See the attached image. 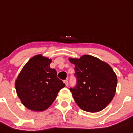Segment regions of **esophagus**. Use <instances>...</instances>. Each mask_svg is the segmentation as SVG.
Listing matches in <instances>:
<instances>
[{
    "label": "esophagus",
    "mask_w": 133,
    "mask_h": 133,
    "mask_svg": "<svg viewBox=\"0 0 133 133\" xmlns=\"http://www.w3.org/2000/svg\"><path fill=\"white\" fill-rule=\"evenodd\" d=\"M64 83H65V85H66V86H67V85H68V83H69V82H68V80H64Z\"/></svg>",
    "instance_id": "obj_1"
}]
</instances>
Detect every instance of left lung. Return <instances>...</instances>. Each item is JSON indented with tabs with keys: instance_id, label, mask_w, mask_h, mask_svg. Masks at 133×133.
Returning a JSON list of instances; mask_svg holds the SVG:
<instances>
[{
	"instance_id": "obj_1",
	"label": "left lung",
	"mask_w": 133,
	"mask_h": 133,
	"mask_svg": "<svg viewBox=\"0 0 133 133\" xmlns=\"http://www.w3.org/2000/svg\"><path fill=\"white\" fill-rule=\"evenodd\" d=\"M75 65L77 84L70 88L78 107L89 112L105 108L115 96L117 79L110 66L92 55L69 58Z\"/></svg>"
}]
</instances>
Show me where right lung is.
<instances>
[{"instance_id": "add662e5", "label": "right lung", "mask_w": 133, "mask_h": 133, "mask_svg": "<svg viewBox=\"0 0 133 133\" xmlns=\"http://www.w3.org/2000/svg\"><path fill=\"white\" fill-rule=\"evenodd\" d=\"M51 59L35 55L25 64L15 82L21 103L28 109L41 112L48 108L59 90L65 86L57 77V72L50 66Z\"/></svg>"}]
</instances>
